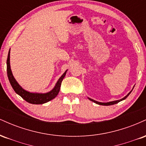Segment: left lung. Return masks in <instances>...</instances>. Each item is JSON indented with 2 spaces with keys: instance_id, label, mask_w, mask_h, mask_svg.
<instances>
[{
  "instance_id": "8db88e82",
  "label": "left lung",
  "mask_w": 146,
  "mask_h": 146,
  "mask_svg": "<svg viewBox=\"0 0 146 146\" xmlns=\"http://www.w3.org/2000/svg\"><path fill=\"white\" fill-rule=\"evenodd\" d=\"M132 89H133V88H132ZM132 90H131V91L130 92V93H128V95H126V96H125L124 98H122V99H121V100H116V101L110 102H106V103H102V102H97V101H95V100H92V99H90V98H88V99H89V100H90V101L93 102H94V103L97 104H99V105H102V106H110V105H113V104H117V103H118V102H119L122 101V100H125V99H126V98H127V97H128V95L130 94V93H131V92H132Z\"/></svg>"
}]
</instances>
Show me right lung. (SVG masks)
Segmentation results:
<instances>
[{"label":"right lung","mask_w":146,"mask_h":146,"mask_svg":"<svg viewBox=\"0 0 146 146\" xmlns=\"http://www.w3.org/2000/svg\"><path fill=\"white\" fill-rule=\"evenodd\" d=\"M10 50L8 53L7 60V76L10 84L12 86L14 91L19 95L23 100L33 104H42L46 103V102L51 101V100L54 99L58 95L60 90L62 82L64 78L66 75V71L64 73V74L60 77L58 81L57 82L56 86L52 89L51 91L46 93H30L23 89L22 87L18 84V83L15 80L14 77L13 76L12 72H11V68H10Z\"/></svg>","instance_id":"1"}]
</instances>
